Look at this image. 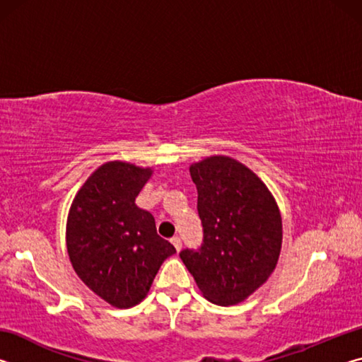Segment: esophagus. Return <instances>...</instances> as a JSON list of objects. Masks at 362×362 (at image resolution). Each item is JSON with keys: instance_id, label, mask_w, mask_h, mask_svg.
Listing matches in <instances>:
<instances>
[{"instance_id": "esophagus-1", "label": "esophagus", "mask_w": 362, "mask_h": 362, "mask_svg": "<svg viewBox=\"0 0 362 362\" xmlns=\"http://www.w3.org/2000/svg\"><path fill=\"white\" fill-rule=\"evenodd\" d=\"M170 243L174 244V247L177 249V252H179V250L182 249V240L179 236H174V238H170Z\"/></svg>"}]
</instances>
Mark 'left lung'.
Instances as JSON below:
<instances>
[{
  "label": "left lung",
  "mask_w": 362,
  "mask_h": 362,
  "mask_svg": "<svg viewBox=\"0 0 362 362\" xmlns=\"http://www.w3.org/2000/svg\"><path fill=\"white\" fill-rule=\"evenodd\" d=\"M198 189L203 244L180 259L203 296L236 305L276 268L283 243L278 204L259 177L236 159L211 156L189 166Z\"/></svg>",
  "instance_id": "1"
}]
</instances>
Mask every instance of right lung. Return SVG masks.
Returning a JSON list of instances; mask_svg holds the SVG:
<instances>
[{"instance_id":"add662e5","label":"right lung","mask_w":362,"mask_h":362,"mask_svg":"<svg viewBox=\"0 0 362 362\" xmlns=\"http://www.w3.org/2000/svg\"><path fill=\"white\" fill-rule=\"evenodd\" d=\"M151 169L112 161L86 180L66 222V250L83 283L116 308L145 298L175 247L156 233L155 217L136 198Z\"/></svg>"}]
</instances>
